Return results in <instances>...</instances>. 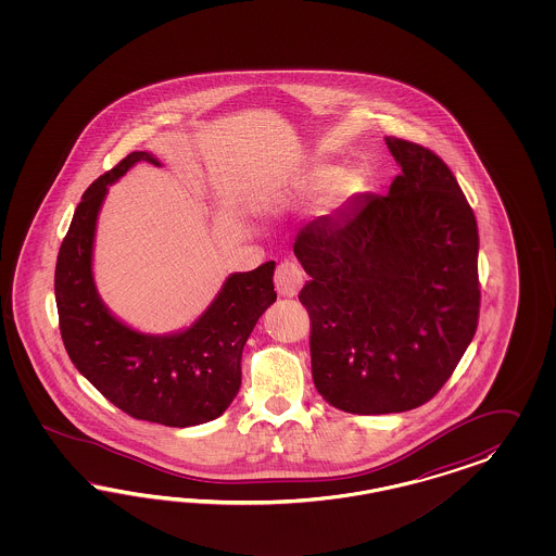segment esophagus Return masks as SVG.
Listing matches in <instances>:
<instances>
[{"label": "esophagus", "instance_id": "1", "mask_svg": "<svg viewBox=\"0 0 556 556\" xmlns=\"http://www.w3.org/2000/svg\"><path fill=\"white\" fill-rule=\"evenodd\" d=\"M303 286V270L295 258H286L275 270V287L283 298H293Z\"/></svg>", "mask_w": 556, "mask_h": 556}]
</instances>
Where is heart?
Masks as SVG:
<instances>
[{
    "label": "heart",
    "mask_w": 556,
    "mask_h": 556,
    "mask_svg": "<svg viewBox=\"0 0 556 556\" xmlns=\"http://www.w3.org/2000/svg\"><path fill=\"white\" fill-rule=\"evenodd\" d=\"M337 177V168H318L307 179H303L300 189H302L303 193H321V191H326L328 187L334 184ZM344 187L353 189V179H344Z\"/></svg>",
    "instance_id": "obj_1"
}]
</instances>
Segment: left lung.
Here are the masks:
<instances>
[{"label":"left lung","mask_w":556,"mask_h":556,"mask_svg":"<svg viewBox=\"0 0 556 556\" xmlns=\"http://www.w3.org/2000/svg\"><path fill=\"white\" fill-rule=\"evenodd\" d=\"M402 173L389 195L309 222L293 253L312 277V377L349 414H397L451 379L479 324V235L437 152L388 136Z\"/></svg>","instance_id":"1"}]
</instances>
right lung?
Wrapping results in <instances>:
<instances>
[{"instance_id": "right-lung-1", "label": "right lung", "mask_w": 556, "mask_h": 556, "mask_svg": "<svg viewBox=\"0 0 556 556\" xmlns=\"http://www.w3.org/2000/svg\"><path fill=\"white\" fill-rule=\"evenodd\" d=\"M149 152H130L81 198L54 270L59 328L68 358L101 395L136 420L173 428L216 420L240 389V356L263 312L277 300L275 261L235 273L186 332L144 337L110 316L91 277L96 219L108 186Z\"/></svg>"}]
</instances>
